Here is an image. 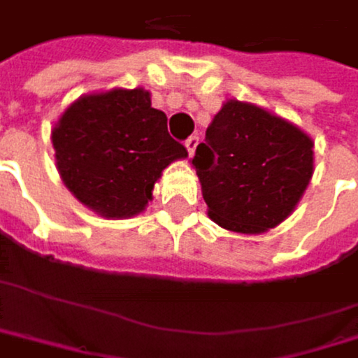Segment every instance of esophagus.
<instances>
[{
  "instance_id": "1",
  "label": "esophagus",
  "mask_w": 358,
  "mask_h": 358,
  "mask_svg": "<svg viewBox=\"0 0 358 358\" xmlns=\"http://www.w3.org/2000/svg\"><path fill=\"white\" fill-rule=\"evenodd\" d=\"M185 145H187V150H189V155L193 157V155H195V150H197V145H199V137H197V135H191V137L187 139Z\"/></svg>"
}]
</instances>
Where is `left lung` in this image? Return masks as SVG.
Listing matches in <instances>:
<instances>
[{
	"label": "left lung",
	"instance_id": "8db88e82",
	"mask_svg": "<svg viewBox=\"0 0 358 358\" xmlns=\"http://www.w3.org/2000/svg\"><path fill=\"white\" fill-rule=\"evenodd\" d=\"M191 163L210 219L231 231L259 234L299 203L313 173V143L290 122L227 101Z\"/></svg>",
	"mask_w": 358,
	"mask_h": 358
}]
</instances>
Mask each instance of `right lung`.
<instances>
[{
  "label": "right lung",
  "mask_w": 358,
  "mask_h": 358,
  "mask_svg": "<svg viewBox=\"0 0 358 358\" xmlns=\"http://www.w3.org/2000/svg\"><path fill=\"white\" fill-rule=\"evenodd\" d=\"M51 139L64 185L107 219L141 213L161 171L189 157L145 90L83 96L64 111Z\"/></svg>",
  "instance_id": "1"
}]
</instances>
